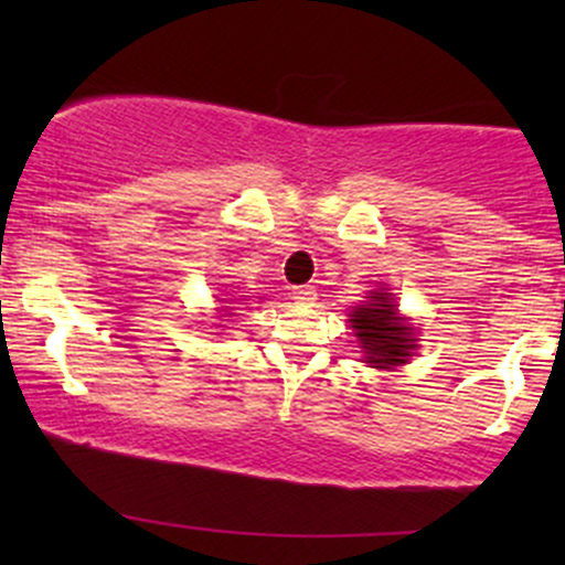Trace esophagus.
<instances>
[{
    "label": "esophagus",
    "instance_id": "1",
    "mask_svg": "<svg viewBox=\"0 0 565 565\" xmlns=\"http://www.w3.org/2000/svg\"><path fill=\"white\" fill-rule=\"evenodd\" d=\"M291 300H295L297 305H313L316 289L308 287V284H305V287H295L291 289Z\"/></svg>",
    "mask_w": 565,
    "mask_h": 565
}]
</instances>
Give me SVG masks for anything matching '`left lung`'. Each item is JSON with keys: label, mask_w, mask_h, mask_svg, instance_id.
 Here are the masks:
<instances>
[{"label": "left lung", "mask_w": 565, "mask_h": 565, "mask_svg": "<svg viewBox=\"0 0 565 565\" xmlns=\"http://www.w3.org/2000/svg\"><path fill=\"white\" fill-rule=\"evenodd\" d=\"M350 329L359 337V345L364 350V364L391 372L395 366H404L417 350V332L406 319H401L398 305L393 295L377 289L369 295V300L350 310Z\"/></svg>", "instance_id": "left-lung-1"}]
</instances>
